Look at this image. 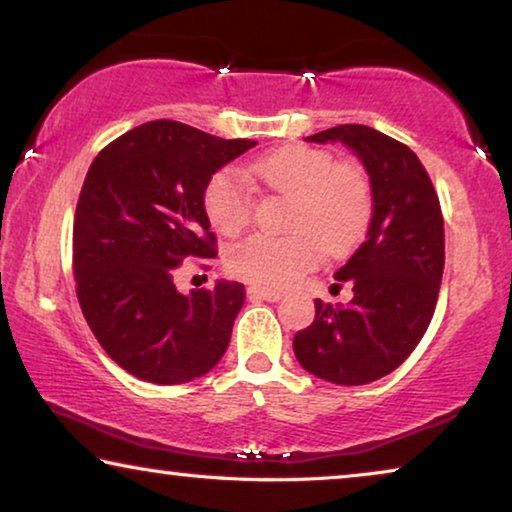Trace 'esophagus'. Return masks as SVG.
I'll return each mask as SVG.
<instances>
[{"label": "esophagus", "instance_id": "34e87169", "mask_svg": "<svg viewBox=\"0 0 512 512\" xmlns=\"http://www.w3.org/2000/svg\"><path fill=\"white\" fill-rule=\"evenodd\" d=\"M248 298L250 300H266V302H275L282 298L280 291H273V289H266V287H248Z\"/></svg>", "mask_w": 512, "mask_h": 512}]
</instances>
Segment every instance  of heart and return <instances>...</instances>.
<instances>
[{"label":"heart","instance_id":"obj_1","mask_svg":"<svg viewBox=\"0 0 512 512\" xmlns=\"http://www.w3.org/2000/svg\"><path fill=\"white\" fill-rule=\"evenodd\" d=\"M248 176L289 198L287 237L250 235L228 250L230 273L259 287H284L320 257L343 255L366 235L372 219V187L359 164L334 162L309 146H282L248 167ZM203 207L223 235H237L255 214V196L237 171L221 169L207 180Z\"/></svg>","mask_w":512,"mask_h":512}]
</instances>
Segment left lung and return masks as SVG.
I'll return each mask as SVG.
<instances>
[{
  "label": "left lung",
  "mask_w": 512,
  "mask_h": 512,
  "mask_svg": "<svg viewBox=\"0 0 512 512\" xmlns=\"http://www.w3.org/2000/svg\"><path fill=\"white\" fill-rule=\"evenodd\" d=\"M307 142H343L359 155L372 185V219L334 275L352 284L350 305L316 300L314 323L293 336V352L332 384H370L404 363L431 323L445 268L443 212L418 155L393 137L343 124Z\"/></svg>",
  "instance_id": "left-lung-1"
}]
</instances>
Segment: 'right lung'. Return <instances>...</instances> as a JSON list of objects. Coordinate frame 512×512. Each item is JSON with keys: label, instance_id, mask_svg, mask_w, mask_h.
Masks as SVG:
<instances>
[{"label": "right lung", "instance_id": "right-lung-1", "mask_svg": "<svg viewBox=\"0 0 512 512\" xmlns=\"http://www.w3.org/2000/svg\"><path fill=\"white\" fill-rule=\"evenodd\" d=\"M255 144L158 119L117 137L90 164L74 214L76 296L101 348L133 377L185 384L228 350L244 284L221 280L183 296L176 277L189 262L210 268L216 237L205 185Z\"/></svg>", "mask_w": 512, "mask_h": 512}]
</instances>
